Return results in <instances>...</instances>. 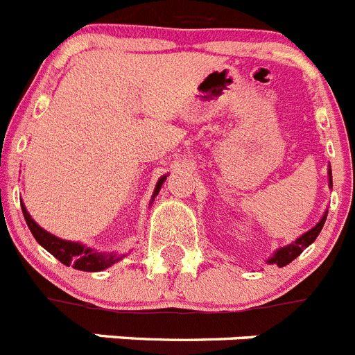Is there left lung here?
<instances>
[{
    "label": "left lung",
    "instance_id": "left-lung-1",
    "mask_svg": "<svg viewBox=\"0 0 355 355\" xmlns=\"http://www.w3.org/2000/svg\"><path fill=\"white\" fill-rule=\"evenodd\" d=\"M329 187L332 188V172H331V168H329ZM325 218H327V211L324 213V216L320 218V222L315 225V227L309 229L307 233H304L302 236L297 238V240H295L293 243H290V245L281 247V249L275 250L274 256L268 259V263H270V265H277V266H286L288 263L293 261L295 258H299L300 254H302V250L306 249V247L311 245L313 241L316 240V236H318L320 231H322V227H324Z\"/></svg>",
    "mask_w": 355,
    "mask_h": 355
}]
</instances>
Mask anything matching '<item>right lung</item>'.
<instances>
[{"label": "right lung", "mask_w": 355, "mask_h": 355, "mask_svg": "<svg viewBox=\"0 0 355 355\" xmlns=\"http://www.w3.org/2000/svg\"><path fill=\"white\" fill-rule=\"evenodd\" d=\"M163 181H165V175H163L162 180L156 183L153 199L158 196ZM21 208H23L24 220H26L33 238H35V240L39 241L40 245L48 250V252H51L58 261L64 263V265L72 266V268L83 270V272H101L121 259V256H117V254L114 252H97V250H92L90 247H85L81 245V243H76V241L60 240V238L53 236L51 233H48L46 229L40 227V225L31 218L30 213H28L26 208H24V205H21Z\"/></svg>", "instance_id": "obj_1"}]
</instances>
